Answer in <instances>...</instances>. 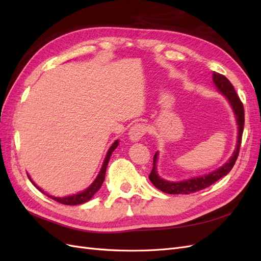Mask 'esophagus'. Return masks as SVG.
Instances as JSON below:
<instances>
[{
    "label": "esophagus",
    "instance_id": "1",
    "mask_svg": "<svg viewBox=\"0 0 261 261\" xmlns=\"http://www.w3.org/2000/svg\"><path fill=\"white\" fill-rule=\"evenodd\" d=\"M147 128L144 124H136L134 125L133 127L129 129L128 132V138L129 140L134 141V143H136L138 141L141 137L145 135Z\"/></svg>",
    "mask_w": 261,
    "mask_h": 261
}]
</instances>
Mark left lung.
I'll use <instances>...</instances> for the list:
<instances>
[{
    "label": "left lung",
    "instance_id": "8db88e82",
    "mask_svg": "<svg viewBox=\"0 0 261 261\" xmlns=\"http://www.w3.org/2000/svg\"><path fill=\"white\" fill-rule=\"evenodd\" d=\"M212 81H213V84L216 85V88L218 89V91L221 94H223V96L226 98V100L228 101V103H230L235 115L236 124H238V140H236L234 152L232 153L228 161H226L222 167H220L219 169L208 173V174H203L201 176H196V177L183 179L179 181H172V180L164 179L158 174L156 162H158V156H159V151H156L155 154L153 155V168L149 175V179L151 180V183L158 189H160V191L163 193L171 194V195H178V194L187 195L191 193L199 192L201 189L209 187L213 183H216V181L219 180L220 178L225 176L227 173L232 170V168L234 167V164L236 162V159H238L240 147L242 143V135L244 130V107L239 96L236 94L233 85L225 76L213 72Z\"/></svg>",
    "mask_w": 261,
    "mask_h": 261
}]
</instances>
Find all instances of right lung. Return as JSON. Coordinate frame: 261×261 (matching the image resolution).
<instances>
[{"label": "right lung", "mask_w": 261, "mask_h": 261, "mask_svg": "<svg viewBox=\"0 0 261 261\" xmlns=\"http://www.w3.org/2000/svg\"><path fill=\"white\" fill-rule=\"evenodd\" d=\"M118 143H120V141L115 140L114 143L112 144V146L109 148L108 152H107V155H106V158H105L103 164H102V167H101V170H100V172H99L98 176L96 177V179H94L88 187H87V188L85 189V191H83V192H81V193H77V194H74V195H69V196H65V197H54V196H52V195H49V194L44 193L40 187L37 186V185L35 184V181H34L33 179H31V177H30L29 175H28V177H29V179L31 180V183H33V184L39 189V191H40L41 193H43L44 195H46L48 197H50V198L54 199L55 201H58V202L63 203V204H67V206H76V204L84 203V202H86V201L90 200V199L92 198V197H93V195L96 194V193L99 191V189L101 188L102 183H103L105 177H106V171H107V168H108V163H109V161H110V156L112 155V152L114 151V150L116 149V147L118 146Z\"/></svg>", "instance_id": "1"}]
</instances>
